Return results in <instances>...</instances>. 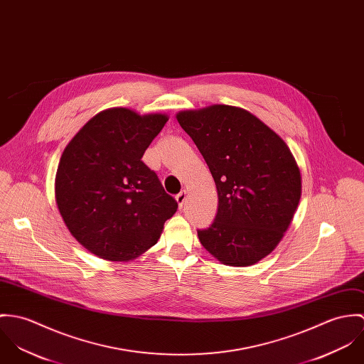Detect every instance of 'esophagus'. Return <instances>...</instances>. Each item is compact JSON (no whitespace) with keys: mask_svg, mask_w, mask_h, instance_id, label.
I'll use <instances>...</instances> for the list:
<instances>
[{"mask_svg":"<svg viewBox=\"0 0 364 364\" xmlns=\"http://www.w3.org/2000/svg\"><path fill=\"white\" fill-rule=\"evenodd\" d=\"M186 200H187V193H186V191H181V193H178V194L176 196V201L178 203V208H180V209L183 208Z\"/></svg>","mask_w":364,"mask_h":364,"instance_id":"esophagus-1","label":"esophagus"}]
</instances>
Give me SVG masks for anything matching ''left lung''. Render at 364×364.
Segmentation results:
<instances>
[{
	"label": "left lung",
	"mask_w": 364,
	"mask_h": 364,
	"mask_svg": "<svg viewBox=\"0 0 364 364\" xmlns=\"http://www.w3.org/2000/svg\"><path fill=\"white\" fill-rule=\"evenodd\" d=\"M218 190V212L198 230L206 251L232 267H248L281 242L301 196V176L282 138L250 112L213 105L180 112Z\"/></svg>",
	"instance_id": "1"
}]
</instances>
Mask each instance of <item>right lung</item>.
Masks as SVG:
<instances>
[{"label": "right lung", "instance_id": "1", "mask_svg": "<svg viewBox=\"0 0 364 364\" xmlns=\"http://www.w3.org/2000/svg\"><path fill=\"white\" fill-rule=\"evenodd\" d=\"M166 114L114 107L86 122L64 149L55 201L71 235L95 255L128 261L158 242L178 205L142 156Z\"/></svg>", "mask_w": 364, "mask_h": 364}]
</instances>
